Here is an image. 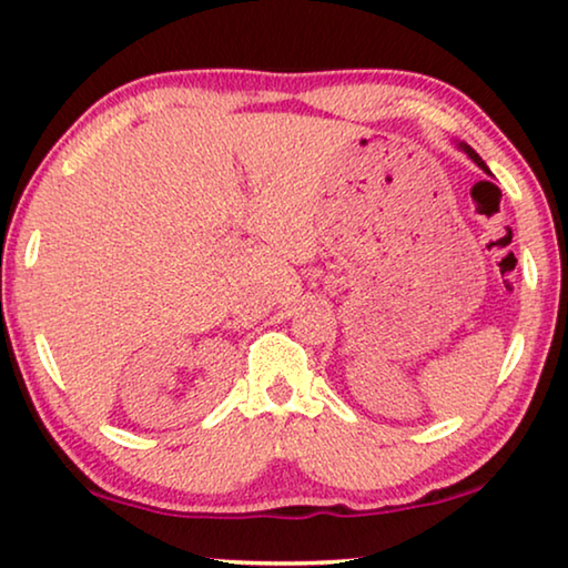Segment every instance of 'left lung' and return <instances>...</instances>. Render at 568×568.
Returning <instances> with one entry per match:
<instances>
[{"label": "left lung", "instance_id": "8db88e82", "mask_svg": "<svg viewBox=\"0 0 568 568\" xmlns=\"http://www.w3.org/2000/svg\"><path fill=\"white\" fill-rule=\"evenodd\" d=\"M462 148H464V152H467V155H469V158L474 160V163H477V165L481 168V171H485V173H489V171H487V165H485V160H481V158L477 155V152H474V150H471L469 145H462Z\"/></svg>", "mask_w": 568, "mask_h": 568}]
</instances>
